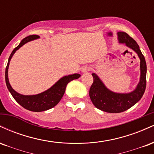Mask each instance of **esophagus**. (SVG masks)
Segmentation results:
<instances>
[{
  "label": "esophagus",
  "instance_id": "esophagus-1",
  "mask_svg": "<svg viewBox=\"0 0 154 154\" xmlns=\"http://www.w3.org/2000/svg\"><path fill=\"white\" fill-rule=\"evenodd\" d=\"M90 69H90V66H85L81 69V72H82V73H86V72H89Z\"/></svg>",
  "mask_w": 154,
  "mask_h": 154
}]
</instances>
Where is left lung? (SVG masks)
I'll list each match as a JSON object with an SVG mask.
<instances>
[{
    "label": "left lung",
    "instance_id": "8db88e82",
    "mask_svg": "<svg viewBox=\"0 0 154 154\" xmlns=\"http://www.w3.org/2000/svg\"><path fill=\"white\" fill-rule=\"evenodd\" d=\"M117 34L119 43H125L127 46L135 51L138 55L140 59V79L134 91L130 93H116L107 89L95 73L92 74L93 82L90 88V98L97 109L108 113H120L128 110L140 100L146 88L147 67L139 45L126 32H119Z\"/></svg>",
    "mask_w": 154,
    "mask_h": 154
}]
</instances>
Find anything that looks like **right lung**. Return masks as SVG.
Instances as JSON below:
<instances>
[{
    "label": "right lung",
    "mask_w": 154,
    "mask_h": 154,
    "mask_svg": "<svg viewBox=\"0 0 154 154\" xmlns=\"http://www.w3.org/2000/svg\"><path fill=\"white\" fill-rule=\"evenodd\" d=\"M39 38L40 37L38 35H32L26 37L25 38L23 39L18 46L16 47L11 52V54L9 59H8V63H7V66L6 67V73H5L6 86L11 93V94L12 95V96L16 100V101L19 104H20L24 109L32 111H35V112H40V111L48 110V109L57 105L59 102L61 100L63 94H64L67 84L69 82H71L72 80L78 79L80 77L79 74H74V75H72L65 76V77L60 79L50 89L47 90L46 91L38 95H24L19 94L17 92H16L11 86L8 77V66H9L11 59L13 56V55L14 54L16 51L18 50L19 48L22 47L24 44Z\"/></svg>",
    "instance_id": "right-lung-1"
}]
</instances>
